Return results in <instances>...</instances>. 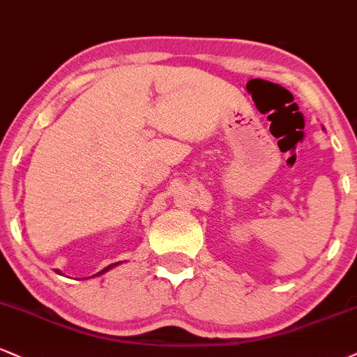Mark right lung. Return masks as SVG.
I'll return each mask as SVG.
<instances>
[{"label":"right lung","mask_w":357,"mask_h":357,"mask_svg":"<svg viewBox=\"0 0 357 357\" xmlns=\"http://www.w3.org/2000/svg\"><path fill=\"white\" fill-rule=\"evenodd\" d=\"M116 264H119V263H114V264H109V266H108V268H105V269H102V271H100V273H98V274H94V276H100V274H105V273H106V271H109V269H111V268H114V266H116Z\"/></svg>","instance_id":"right-lung-1"}]
</instances>
